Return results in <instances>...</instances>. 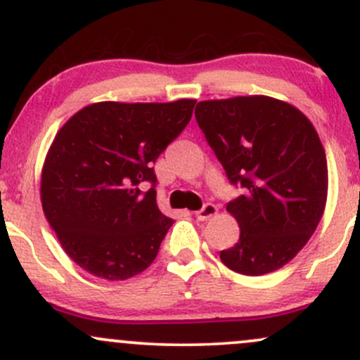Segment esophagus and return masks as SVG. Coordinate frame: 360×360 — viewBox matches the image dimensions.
Segmentation results:
<instances>
[{
    "instance_id": "esophagus-1",
    "label": "esophagus",
    "mask_w": 360,
    "mask_h": 360,
    "mask_svg": "<svg viewBox=\"0 0 360 360\" xmlns=\"http://www.w3.org/2000/svg\"><path fill=\"white\" fill-rule=\"evenodd\" d=\"M217 213H218V206L213 203H208V205H205L200 212H196V218L200 221H206V220H210L212 217H214Z\"/></svg>"
}]
</instances>
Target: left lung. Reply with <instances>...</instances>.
<instances>
[{
    "label": "left lung",
    "mask_w": 360,
    "mask_h": 360,
    "mask_svg": "<svg viewBox=\"0 0 360 360\" xmlns=\"http://www.w3.org/2000/svg\"><path fill=\"white\" fill-rule=\"evenodd\" d=\"M206 142L242 196L226 205L240 238L220 252L229 269L262 276L286 266L323 217L328 193L325 148L298 108L271 96L200 101Z\"/></svg>",
    "instance_id": "1"
}]
</instances>
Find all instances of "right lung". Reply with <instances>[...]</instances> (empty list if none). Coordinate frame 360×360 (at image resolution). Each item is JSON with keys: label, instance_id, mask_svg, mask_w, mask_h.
Segmentation results:
<instances>
[{"label": "right lung", "instance_id": "1", "mask_svg": "<svg viewBox=\"0 0 360 360\" xmlns=\"http://www.w3.org/2000/svg\"><path fill=\"white\" fill-rule=\"evenodd\" d=\"M196 100L101 101L57 131L42 167L40 200L62 249L96 278L146 271L171 229L155 200L154 162L191 120ZM147 180V193L138 184Z\"/></svg>", "mask_w": 360, "mask_h": 360}]
</instances>
